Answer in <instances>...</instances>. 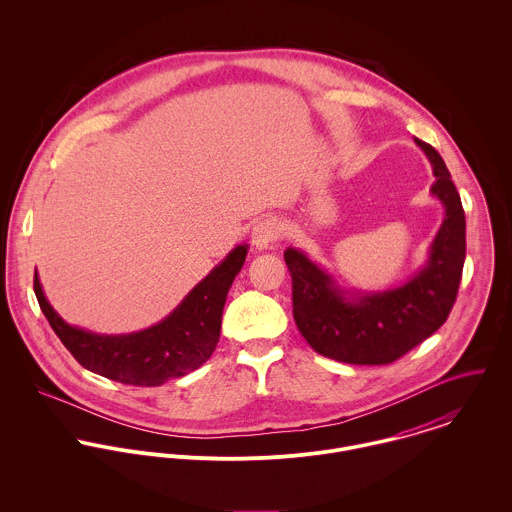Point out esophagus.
<instances>
[{
    "mask_svg": "<svg viewBox=\"0 0 512 512\" xmlns=\"http://www.w3.org/2000/svg\"><path fill=\"white\" fill-rule=\"evenodd\" d=\"M280 236V226L274 219H260L252 228V244L258 250L272 246Z\"/></svg>",
    "mask_w": 512,
    "mask_h": 512,
    "instance_id": "1",
    "label": "esophagus"
}]
</instances>
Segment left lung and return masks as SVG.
Masks as SVG:
<instances>
[{
    "label": "left lung",
    "mask_w": 512,
    "mask_h": 512,
    "mask_svg": "<svg viewBox=\"0 0 512 512\" xmlns=\"http://www.w3.org/2000/svg\"><path fill=\"white\" fill-rule=\"evenodd\" d=\"M434 165L432 193L445 205V220L432 244L430 262L406 286L347 301L327 274L301 252L284 254L292 276L293 319L327 359L349 365H390L434 335L457 299L465 262V213L438 151L416 140Z\"/></svg>",
    "instance_id": "left-lung-1"
}]
</instances>
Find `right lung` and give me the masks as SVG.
Instances as JSON below:
<instances>
[{
  "label": "right lung",
  "instance_id": "obj_1",
  "mask_svg": "<svg viewBox=\"0 0 512 512\" xmlns=\"http://www.w3.org/2000/svg\"><path fill=\"white\" fill-rule=\"evenodd\" d=\"M246 252V246H236L167 319L134 335L104 337L74 329L53 311L37 274L33 290L41 311L78 365L122 384L159 386L169 378L193 372L213 355L219 343L224 301Z\"/></svg>",
  "mask_w": 512,
  "mask_h": 512
}]
</instances>
